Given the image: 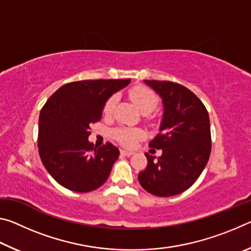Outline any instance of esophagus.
Segmentation results:
<instances>
[{"instance_id":"esophagus-1","label":"esophagus","mask_w":251,"mask_h":251,"mask_svg":"<svg viewBox=\"0 0 251 251\" xmlns=\"http://www.w3.org/2000/svg\"><path fill=\"white\" fill-rule=\"evenodd\" d=\"M121 154H122V155H124V156H127V157H128V156H131V155H133L134 152H133V151H129L122 150V151H121Z\"/></svg>"}]
</instances>
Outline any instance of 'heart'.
Segmentation results:
<instances>
[{
    "label": "heart",
    "instance_id": "1",
    "mask_svg": "<svg viewBox=\"0 0 251 251\" xmlns=\"http://www.w3.org/2000/svg\"><path fill=\"white\" fill-rule=\"evenodd\" d=\"M130 100L143 114H150L158 105V97L152 92L151 88L143 85H137L129 91ZM117 104V96L113 95L106 100L104 105V115L108 116L114 112V108ZM113 136L118 142L124 146L131 147L136 142L142 139L145 136V131L136 127H122L113 131Z\"/></svg>",
    "mask_w": 251,
    "mask_h": 251
}]
</instances>
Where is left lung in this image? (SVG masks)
I'll use <instances>...</instances> for the list:
<instances>
[{
    "instance_id": "obj_1",
    "label": "left lung",
    "mask_w": 251,
    "mask_h": 251,
    "mask_svg": "<svg viewBox=\"0 0 251 251\" xmlns=\"http://www.w3.org/2000/svg\"><path fill=\"white\" fill-rule=\"evenodd\" d=\"M145 83L163 100L159 133L150 143V147L161 150L163 154L155 159L146 152L147 167L138 174V180L156 196H175L198 179L209 159V115L202 101L182 85L168 80Z\"/></svg>"
}]
</instances>
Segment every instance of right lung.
Returning <instances> with one entry per match:
<instances>
[{
    "label": "right lung",
    "instance_id": "1",
    "mask_svg": "<svg viewBox=\"0 0 251 251\" xmlns=\"http://www.w3.org/2000/svg\"><path fill=\"white\" fill-rule=\"evenodd\" d=\"M130 79H88L63 85L46 101L39 118L37 146L46 171L59 185L88 193L107 180L120 156L110 143L88 142L91 125L100 122L110 96Z\"/></svg>",
    "mask_w": 251,
    "mask_h": 251
}]
</instances>
